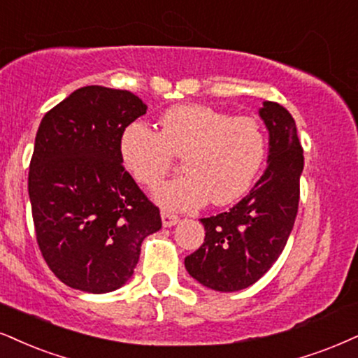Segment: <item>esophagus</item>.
Here are the masks:
<instances>
[{
    "mask_svg": "<svg viewBox=\"0 0 358 358\" xmlns=\"http://www.w3.org/2000/svg\"><path fill=\"white\" fill-rule=\"evenodd\" d=\"M161 219H162V226H164V227H172V226H176V224L179 222L178 215L166 213V210H162V213H161Z\"/></svg>",
    "mask_w": 358,
    "mask_h": 358,
    "instance_id": "1",
    "label": "esophagus"
}]
</instances>
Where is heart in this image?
<instances>
[{
	"label": "heart",
	"mask_w": 358,
	"mask_h": 358,
	"mask_svg": "<svg viewBox=\"0 0 358 358\" xmlns=\"http://www.w3.org/2000/svg\"><path fill=\"white\" fill-rule=\"evenodd\" d=\"M161 132L143 122L126 126L119 139L122 166L139 184L154 187L182 159L180 178L152 197L167 210H192L207 201L231 204L249 191L266 157V134L257 119L232 117L210 106L179 104L161 116Z\"/></svg>",
	"instance_id": "1"
}]
</instances>
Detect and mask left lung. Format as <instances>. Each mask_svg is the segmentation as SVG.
I'll return each instance as SVG.
<instances>
[{
  "label": "left lung",
  "mask_w": 358,
  "mask_h": 358,
  "mask_svg": "<svg viewBox=\"0 0 358 358\" xmlns=\"http://www.w3.org/2000/svg\"><path fill=\"white\" fill-rule=\"evenodd\" d=\"M259 116L268 131L266 171L232 209L201 219L204 244L184 260L192 279L217 292L255 284L279 259L297 215L303 152L295 121L272 101Z\"/></svg>",
  "instance_id": "1"
}]
</instances>
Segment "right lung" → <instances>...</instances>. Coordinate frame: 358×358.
Wrapping results in <instances>:
<instances>
[{
  "mask_svg": "<svg viewBox=\"0 0 358 358\" xmlns=\"http://www.w3.org/2000/svg\"><path fill=\"white\" fill-rule=\"evenodd\" d=\"M145 109L129 91L85 86L38 127L28 178L34 231L46 264L71 289L117 290L143 241L162 226L119 156L122 131Z\"/></svg>",
  "mask_w": 358,
  "mask_h": 358,
  "instance_id": "1",
  "label": "right lung"
}]
</instances>
